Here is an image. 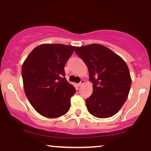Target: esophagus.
Returning <instances> with one entry per match:
<instances>
[{"instance_id": "esophagus-1", "label": "esophagus", "mask_w": 151, "mask_h": 151, "mask_svg": "<svg viewBox=\"0 0 151 151\" xmlns=\"http://www.w3.org/2000/svg\"><path fill=\"white\" fill-rule=\"evenodd\" d=\"M84 82H85V81H84V79H81L80 82H79V84H78V86H81V85H83V84H84Z\"/></svg>"}]
</instances>
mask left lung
Returning <instances> with one entry per match:
<instances>
[{
    "instance_id": "1",
    "label": "left lung",
    "mask_w": 151,
    "mask_h": 151,
    "mask_svg": "<svg viewBox=\"0 0 151 151\" xmlns=\"http://www.w3.org/2000/svg\"><path fill=\"white\" fill-rule=\"evenodd\" d=\"M75 52L86 65L93 93L86 99L88 111L104 119L115 115L127 99L131 78L124 60L99 44L77 47Z\"/></svg>"
}]
</instances>
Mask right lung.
I'll list each match as a JSON object with an SVG mask.
<instances>
[{
  "label": "right lung",
  "instance_id": "obj_1",
  "mask_svg": "<svg viewBox=\"0 0 151 151\" xmlns=\"http://www.w3.org/2000/svg\"><path fill=\"white\" fill-rule=\"evenodd\" d=\"M76 47L42 44L36 47L22 66L25 93L36 111L50 119L60 117L70 108L76 89L65 77L66 62Z\"/></svg>",
  "mask_w": 151,
  "mask_h": 151
}]
</instances>
